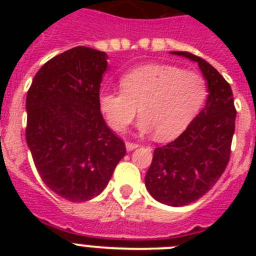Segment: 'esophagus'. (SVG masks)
<instances>
[{
	"mask_svg": "<svg viewBox=\"0 0 256 256\" xmlns=\"http://www.w3.org/2000/svg\"><path fill=\"white\" fill-rule=\"evenodd\" d=\"M140 144H134V142H130V141H126V150L128 151H132V150H134V148H138Z\"/></svg>",
	"mask_w": 256,
	"mask_h": 256,
	"instance_id": "obj_1",
	"label": "esophagus"
}]
</instances>
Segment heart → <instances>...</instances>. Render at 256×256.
Here are the masks:
<instances>
[{
  "instance_id": "1",
  "label": "heart",
  "mask_w": 256,
  "mask_h": 256,
  "mask_svg": "<svg viewBox=\"0 0 256 256\" xmlns=\"http://www.w3.org/2000/svg\"><path fill=\"white\" fill-rule=\"evenodd\" d=\"M122 90H105L98 106L106 122L124 132L138 108L142 132L170 140L186 130L208 97L206 79L173 65L148 64L130 70L120 78Z\"/></svg>"
}]
</instances>
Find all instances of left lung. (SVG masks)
Segmentation results:
<instances>
[{
    "instance_id": "8db88e82",
    "label": "left lung",
    "mask_w": 256,
    "mask_h": 256,
    "mask_svg": "<svg viewBox=\"0 0 256 256\" xmlns=\"http://www.w3.org/2000/svg\"><path fill=\"white\" fill-rule=\"evenodd\" d=\"M172 54L198 62L209 94L205 108L186 130L154 150L144 184L155 200L170 206H184L204 196L227 168L236 108L230 83L216 68L190 52Z\"/></svg>"
}]
</instances>
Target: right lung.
Masks as SVG:
<instances>
[{
    "label": "right lung",
    "instance_id": "right-lung-1",
    "mask_svg": "<svg viewBox=\"0 0 256 256\" xmlns=\"http://www.w3.org/2000/svg\"><path fill=\"white\" fill-rule=\"evenodd\" d=\"M106 60L90 47L68 50L38 70L26 94V138L38 174L73 202L100 195L126 151L98 106Z\"/></svg>",
    "mask_w": 256,
    "mask_h": 256
}]
</instances>
